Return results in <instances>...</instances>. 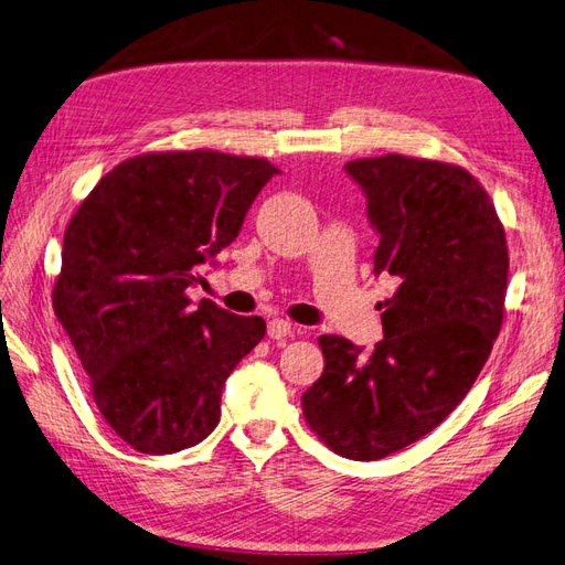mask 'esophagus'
I'll return each mask as SVG.
<instances>
[{"label": "esophagus", "instance_id": "34e87169", "mask_svg": "<svg viewBox=\"0 0 565 565\" xmlns=\"http://www.w3.org/2000/svg\"><path fill=\"white\" fill-rule=\"evenodd\" d=\"M296 330V327L288 322V320H284V318H274V320H269V324H267V334L271 337V339H284V337H288Z\"/></svg>", "mask_w": 565, "mask_h": 565}]
</instances>
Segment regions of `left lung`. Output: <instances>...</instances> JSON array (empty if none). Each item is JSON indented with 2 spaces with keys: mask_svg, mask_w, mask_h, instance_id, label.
I'll list each match as a JSON object with an SVG mask.
<instances>
[{
  "mask_svg": "<svg viewBox=\"0 0 565 565\" xmlns=\"http://www.w3.org/2000/svg\"><path fill=\"white\" fill-rule=\"evenodd\" d=\"M392 274L383 339L320 337L324 371L303 392L308 426L349 460H383L436 428L475 385L503 322L508 245L487 190L465 168L387 153L349 161Z\"/></svg>",
  "mask_w": 565,
  "mask_h": 565,
  "instance_id": "left-lung-1",
  "label": "left lung"
}]
</instances>
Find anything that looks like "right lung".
Returning <instances> with one entry per match:
<instances>
[{
  "mask_svg": "<svg viewBox=\"0 0 565 565\" xmlns=\"http://www.w3.org/2000/svg\"><path fill=\"white\" fill-rule=\"evenodd\" d=\"M281 170L218 151L143 153L113 168L64 231L52 308L90 380L105 422L135 450L202 443L221 392L267 332L188 288L243 228Z\"/></svg>",
  "mask_w": 565,
  "mask_h": 565,
  "instance_id": "obj_1",
  "label": "right lung"
}]
</instances>
